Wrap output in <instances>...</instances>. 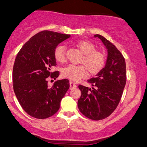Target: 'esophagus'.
I'll use <instances>...</instances> for the list:
<instances>
[{
	"instance_id": "34e87169",
	"label": "esophagus",
	"mask_w": 147,
	"mask_h": 147,
	"mask_svg": "<svg viewBox=\"0 0 147 147\" xmlns=\"http://www.w3.org/2000/svg\"><path fill=\"white\" fill-rule=\"evenodd\" d=\"M69 84H70V89H73V88H75L77 87V86H76V83L71 82V81H70Z\"/></svg>"
}]
</instances>
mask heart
Segmentation results:
<instances>
[{"instance_id": "1", "label": "heart", "mask_w": 147, "mask_h": 147, "mask_svg": "<svg viewBox=\"0 0 147 147\" xmlns=\"http://www.w3.org/2000/svg\"><path fill=\"white\" fill-rule=\"evenodd\" d=\"M78 47L84 54L82 62L86 66L84 65L70 64L62 70L63 76L73 81H78L86 76L87 69L90 73H97L104 67L106 62L105 54L102 52L95 50L93 43L88 41H81L78 43ZM54 55L58 62L64 63L66 61V46L63 44L57 46L54 50Z\"/></svg>"}]
</instances>
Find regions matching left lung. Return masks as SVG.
<instances>
[{"label":"left lung","mask_w":147,"mask_h":147,"mask_svg":"<svg viewBox=\"0 0 147 147\" xmlns=\"http://www.w3.org/2000/svg\"><path fill=\"white\" fill-rule=\"evenodd\" d=\"M94 37L99 38L106 47V65L88 80L91 87L79 85L82 95L78 106L85 117L99 121L111 115L121 100L126 84V64L123 56L112 43L98 34Z\"/></svg>","instance_id":"obj_1"}]
</instances>
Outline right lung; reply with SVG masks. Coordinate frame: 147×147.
Listing matches in <instances>:
<instances>
[{"label": "right lung", "instance_id": "obj_1", "mask_svg": "<svg viewBox=\"0 0 147 147\" xmlns=\"http://www.w3.org/2000/svg\"><path fill=\"white\" fill-rule=\"evenodd\" d=\"M70 35L43 30L30 38L18 52L13 69V90L24 111L32 117L43 119L59 110L61 101L69 88L67 79L57 80L52 86L48 78L56 80L59 71L54 52L59 43Z\"/></svg>", "mask_w": 147, "mask_h": 147}]
</instances>
